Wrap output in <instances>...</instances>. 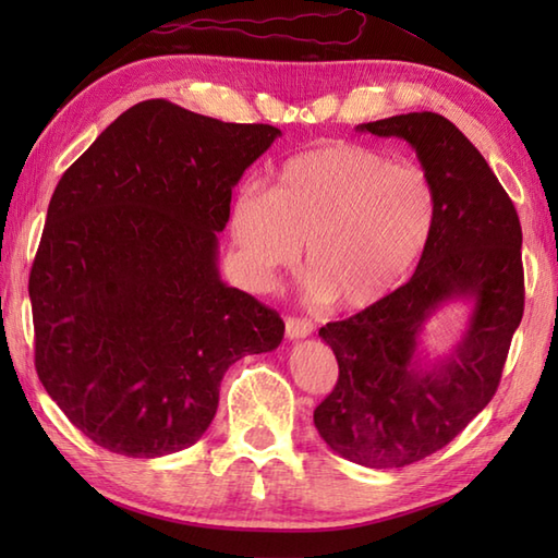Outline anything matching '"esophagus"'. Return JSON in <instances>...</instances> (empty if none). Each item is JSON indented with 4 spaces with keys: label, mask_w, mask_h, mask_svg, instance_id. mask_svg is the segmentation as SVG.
I'll return each instance as SVG.
<instances>
[{
    "label": "esophagus",
    "mask_w": 558,
    "mask_h": 558,
    "mask_svg": "<svg viewBox=\"0 0 558 558\" xmlns=\"http://www.w3.org/2000/svg\"><path fill=\"white\" fill-rule=\"evenodd\" d=\"M312 330H314V324L306 322V318H300V316L286 318V336L290 340H300V338L312 336Z\"/></svg>",
    "instance_id": "esophagus-1"
}]
</instances>
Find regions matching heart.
<instances>
[{"label":"heart","mask_w":558,"mask_h":558,"mask_svg":"<svg viewBox=\"0 0 558 558\" xmlns=\"http://www.w3.org/2000/svg\"><path fill=\"white\" fill-rule=\"evenodd\" d=\"M438 192L422 165L333 144L280 165L270 192L236 189L230 232L242 266L266 290L302 258L312 292L342 310H366L396 292L429 248Z\"/></svg>","instance_id":"obj_1"}]
</instances>
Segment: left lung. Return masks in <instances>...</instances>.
<instances>
[{
  "label": "left lung",
  "instance_id": "obj_1",
  "mask_svg": "<svg viewBox=\"0 0 558 558\" xmlns=\"http://www.w3.org/2000/svg\"><path fill=\"white\" fill-rule=\"evenodd\" d=\"M357 129L408 141L436 184L438 222L405 286L318 330L338 360V381L314 424L357 465L405 468L453 441L499 388L525 310L523 230L487 160L446 117L410 112ZM450 299L473 302L469 330L446 361L426 367L416 338Z\"/></svg>",
  "mask_w": 558,
  "mask_h": 558
}]
</instances>
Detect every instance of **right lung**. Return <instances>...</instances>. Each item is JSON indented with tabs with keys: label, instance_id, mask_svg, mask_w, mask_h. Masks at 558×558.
<instances>
[{
	"label": "right lung",
	"instance_id": "right-lung-1",
	"mask_svg": "<svg viewBox=\"0 0 558 558\" xmlns=\"http://www.w3.org/2000/svg\"><path fill=\"white\" fill-rule=\"evenodd\" d=\"M278 136L144 100L59 180L28 278L35 372L110 453L194 446L230 364L280 345V314L218 272L232 186Z\"/></svg>",
	"mask_w": 558,
	"mask_h": 558
}]
</instances>
